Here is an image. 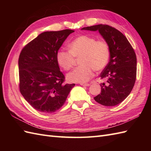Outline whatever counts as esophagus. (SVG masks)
<instances>
[{
	"mask_svg": "<svg viewBox=\"0 0 151 151\" xmlns=\"http://www.w3.org/2000/svg\"><path fill=\"white\" fill-rule=\"evenodd\" d=\"M80 84H81V86H89V85H90L89 84H88V83H81Z\"/></svg>",
	"mask_w": 151,
	"mask_h": 151,
	"instance_id": "34e87169",
	"label": "esophagus"
}]
</instances>
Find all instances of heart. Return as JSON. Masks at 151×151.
<instances>
[{
	"label": "heart",
	"instance_id": "heart-1",
	"mask_svg": "<svg viewBox=\"0 0 151 151\" xmlns=\"http://www.w3.org/2000/svg\"><path fill=\"white\" fill-rule=\"evenodd\" d=\"M69 50L60 49L56 52L58 65L65 70H69L75 63V58L81 57L76 67L67 76L70 82H86L93 76V70L100 71L106 66L110 51L108 44L103 40L88 35H82L69 44Z\"/></svg>",
	"mask_w": 151,
	"mask_h": 151
}]
</instances>
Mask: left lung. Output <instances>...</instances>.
I'll list each match as a JSON object with an SVG mask.
<instances>
[{"label":"left lung","mask_w":151,"mask_h":151,"mask_svg":"<svg viewBox=\"0 0 151 151\" xmlns=\"http://www.w3.org/2000/svg\"><path fill=\"white\" fill-rule=\"evenodd\" d=\"M82 30H99L110 47V60L101 73V93L94 97L98 103L113 106L123 102L132 90L136 79V53L127 37L120 31L107 24L84 27Z\"/></svg>","instance_id":"1"}]
</instances>
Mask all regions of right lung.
Here are the masks:
<instances>
[{
  "label": "right lung",
  "instance_id": "1",
  "mask_svg": "<svg viewBox=\"0 0 151 151\" xmlns=\"http://www.w3.org/2000/svg\"><path fill=\"white\" fill-rule=\"evenodd\" d=\"M74 30L65 29L41 33L22 49L19 58V90L32 107L52 113L65 103L75 84H64L56 55Z\"/></svg>",
  "mask_w": 151,
  "mask_h": 151
}]
</instances>
